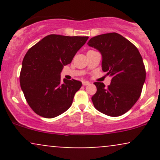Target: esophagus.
I'll return each mask as SVG.
<instances>
[{"mask_svg": "<svg viewBox=\"0 0 160 160\" xmlns=\"http://www.w3.org/2000/svg\"><path fill=\"white\" fill-rule=\"evenodd\" d=\"M82 83L83 86H87V85H89V84H90V82H89V81H85V80H84V81L82 82Z\"/></svg>", "mask_w": 160, "mask_h": 160, "instance_id": "obj_1", "label": "esophagus"}]
</instances>
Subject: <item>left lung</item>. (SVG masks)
<instances>
[{"label": "left lung", "mask_w": 160, "mask_h": 160, "mask_svg": "<svg viewBox=\"0 0 160 160\" xmlns=\"http://www.w3.org/2000/svg\"><path fill=\"white\" fill-rule=\"evenodd\" d=\"M87 44L100 52L102 71L112 78L108 88L103 82H94L97 87L92 97L94 107L110 117L124 114L138 100L146 78L138 49L114 32L95 36Z\"/></svg>", "instance_id": "1"}]
</instances>
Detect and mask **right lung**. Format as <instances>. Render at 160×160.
<instances>
[{
  "label": "right lung",
  "instance_id": "1",
  "mask_svg": "<svg viewBox=\"0 0 160 160\" xmlns=\"http://www.w3.org/2000/svg\"><path fill=\"white\" fill-rule=\"evenodd\" d=\"M88 38L49 34L28 49L22 65L20 86L37 114L53 118L71 107L82 82L74 79L62 81L60 74Z\"/></svg>",
  "mask_w": 160,
  "mask_h": 160
}]
</instances>
